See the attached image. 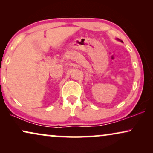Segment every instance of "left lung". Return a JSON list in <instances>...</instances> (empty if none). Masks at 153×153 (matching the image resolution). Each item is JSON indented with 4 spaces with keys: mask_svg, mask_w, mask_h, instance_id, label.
Segmentation results:
<instances>
[{
    "mask_svg": "<svg viewBox=\"0 0 153 153\" xmlns=\"http://www.w3.org/2000/svg\"><path fill=\"white\" fill-rule=\"evenodd\" d=\"M121 42H123V41H121Z\"/></svg>",
    "mask_w": 153,
    "mask_h": 153,
    "instance_id": "left-lung-1",
    "label": "left lung"
}]
</instances>
